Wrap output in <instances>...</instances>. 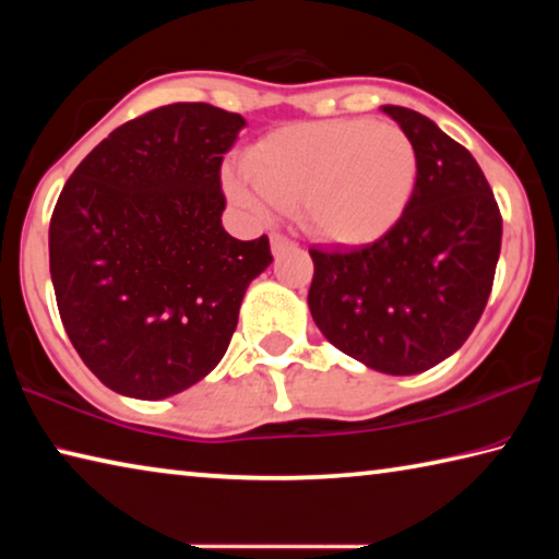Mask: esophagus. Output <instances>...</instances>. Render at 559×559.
<instances>
[{"instance_id":"34e87169","label":"esophagus","mask_w":559,"mask_h":559,"mask_svg":"<svg viewBox=\"0 0 559 559\" xmlns=\"http://www.w3.org/2000/svg\"><path fill=\"white\" fill-rule=\"evenodd\" d=\"M290 246H296V243H293V241L288 239V236H283V234H273V236H271V251H273V257H278V253L290 249Z\"/></svg>"}]
</instances>
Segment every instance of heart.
<instances>
[{"label": "heart", "instance_id": "1", "mask_svg": "<svg viewBox=\"0 0 559 559\" xmlns=\"http://www.w3.org/2000/svg\"><path fill=\"white\" fill-rule=\"evenodd\" d=\"M416 173V150L402 128L349 118L271 132L246 157V173H226L224 189L257 219L276 206L298 210L318 241L365 246L400 222Z\"/></svg>", "mask_w": 559, "mask_h": 559}]
</instances>
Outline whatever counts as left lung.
Returning a JSON list of instances; mask_svg holds the SVG:
<instances>
[{
	"label": "left lung",
	"mask_w": 559,
	"mask_h": 559,
	"mask_svg": "<svg viewBox=\"0 0 559 559\" xmlns=\"http://www.w3.org/2000/svg\"><path fill=\"white\" fill-rule=\"evenodd\" d=\"M416 150V185L390 231L345 251L310 249L308 308L340 353L384 374H419L466 343L500 257V219L484 169L437 122L382 106Z\"/></svg>",
	"instance_id": "left-lung-1"
}]
</instances>
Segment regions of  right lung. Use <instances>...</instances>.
<instances>
[{"label":"right lung","mask_w":559,"mask_h":559,"mask_svg":"<svg viewBox=\"0 0 559 559\" xmlns=\"http://www.w3.org/2000/svg\"><path fill=\"white\" fill-rule=\"evenodd\" d=\"M246 120L173 103L110 132L75 167L49 226L66 333L112 392L157 402L204 380L229 347L266 236L222 226V159Z\"/></svg>","instance_id":"right-lung-1"}]
</instances>
